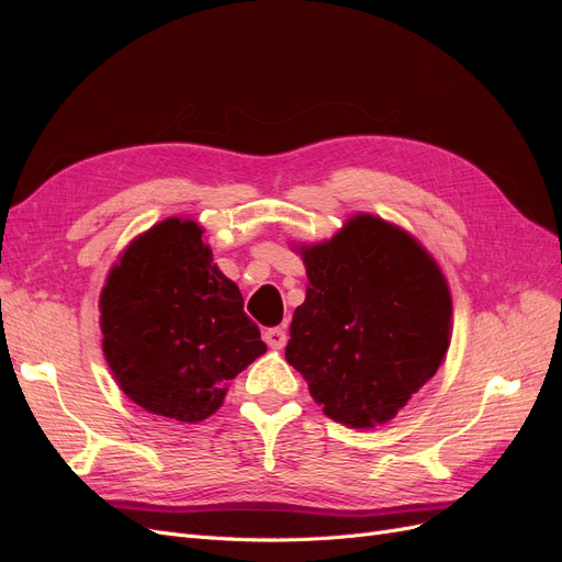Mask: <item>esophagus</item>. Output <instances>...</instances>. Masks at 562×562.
I'll list each match as a JSON object with an SVG mask.
<instances>
[{
  "instance_id": "esophagus-1",
  "label": "esophagus",
  "mask_w": 562,
  "mask_h": 562,
  "mask_svg": "<svg viewBox=\"0 0 562 562\" xmlns=\"http://www.w3.org/2000/svg\"><path fill=\"white\" fill-rule=\"evenodd\" d=\"M265 342L271 347V349H283L285 342H288V333L283 328H269L265 333Z\"/></svg>"
}]
</instances>
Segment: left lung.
<instances>
[{"instance_id":"obj_1","label":"left lung","mask_w":562,"mask_h":562,"mask_svg":"<svg viewBox=\"0 0 562 562\" xmlns=\"http://www.w3.org/2000/svg\"><path fill=\"white\" fill-rule=\"evenodd\" d=\"M302 255L310 285L285 361L330 419L356 429L384 424L443 361L448 283L413 236L372 215H356Z\"/></svg>"}]
</instances>
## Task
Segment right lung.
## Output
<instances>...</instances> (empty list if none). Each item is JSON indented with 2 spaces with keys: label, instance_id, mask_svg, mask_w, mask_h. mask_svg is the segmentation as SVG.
<instances>
[{
  "label": "right lung",
  "instance_id": "add662e5",
  "mask_svg": "<svg viewBox=\"0 0 562 562\" xmlns=\"http://www.w3.org/2000/svg\"><path fill=\"white\" fill-rule=\"evenodd\" d=\"M100 328L124 394L178 422L211 417L229 380L267 351L201 227L178 217L138 236L114 265L100 295Z\"/></svg>",
  "mask_w": 562,
  "mask_h": 562
}]
</instances>
